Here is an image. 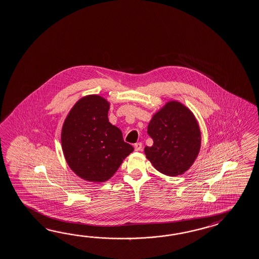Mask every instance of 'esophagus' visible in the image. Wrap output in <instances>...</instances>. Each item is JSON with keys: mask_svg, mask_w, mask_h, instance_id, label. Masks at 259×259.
<instances>
[{"mask_svg": "<svg viewBox=\"0 0 259 259\" xmlns=\"http://www.w3.org/2000/svg\"><path fill=\"white\" fill-rule=\"evenodd\" d=\"M142 147H143V145H142V143H137V144H135L134 145V149L135 151H142Z\"/></svg>", "mask_w": 259, "mask_h": 259, "instance_id": "esophagus-1", "label": "esophagus"}]
</instances>
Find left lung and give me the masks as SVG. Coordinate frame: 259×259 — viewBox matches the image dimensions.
<instances>
[{"label": "left lung", "mask_w": 259, "mask_h": 259, "mask_svg": "<svg viewBox=\"0 0 259 259\" xmlns=\"http://www.w3.org/2000/svg\"><path fill=\"white\" fill-rule=\"evenodd\" d=\"M147 133L154 144L145 146V156L163 175H184L199 155L201 145L199 123L180 102L169 101L159 109L149 122Z\"/></svg>", "instance_id": "1"}]
</instances>
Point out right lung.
Masks as SVG:
<instances>
[{"instance_id": "add662e5", "label": "right lung", "mask_w": 259, "mask_h": 259, "mask_svg": "<svg viewBox=\"0 0 259 259\" xmlns=\"http://www.w3.org/2000/svg\"><path fill=\"white\" fill-rule=\"evenodd\" d=\"M110 103L100 95L81 98L72 106L61 130L67 164L83 180L108 181L134 148L124 142L108 119Z\"/></svg>"}]
</instances>
